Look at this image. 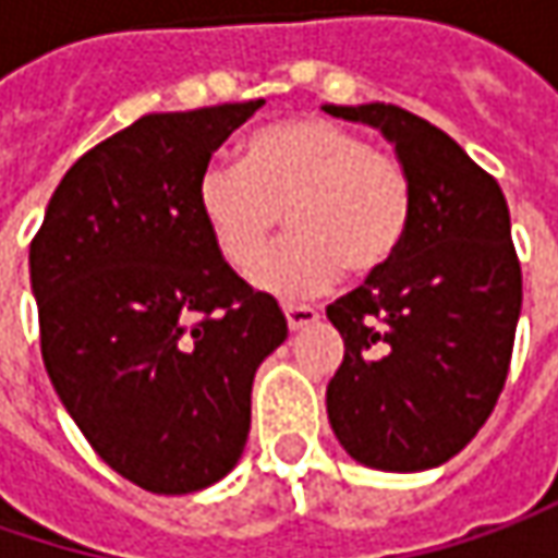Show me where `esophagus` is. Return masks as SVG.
I'll use <instances>...</instances> for the list:
<instances>
[{
  "mask_svg": "<svg viewBox=\"0 0 558 558\" xmlns=\"http://www.w3.org/2000/svg\"><path fill=\"white\" fill-rule=\"evenodd\" d=\"M283 315H287V325H290V330H303V327L315 325V322L322 318V312H318L315 305H296V303L283 305Z\"/></svg>",
  "mask_w": 558,
  "mask_h": 558,
  "instance_id": "1",
  "label": "esophagus"
}]
</instances>
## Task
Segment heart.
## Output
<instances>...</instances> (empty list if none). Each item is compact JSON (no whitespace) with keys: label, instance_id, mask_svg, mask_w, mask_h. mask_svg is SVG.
<instances>
[{"label":"heart","instance_id":"obj_1","mask_svg":"<svg viewBox=\"0 0 558 558\" xmlns=\"http://www.w3.org/2000/svg\"><path fill=\"white\" fill-rule=\"evenodd\" d=\"M196 206L221 258L246 271L288 211L294 236L255 263L275 296H312L340 278L377 275L400 253L412 183L400 158L327 118H293L250 136L243 161H211Z\"/></svg>","mask_w":558,"mask_h":558}]
</instances>
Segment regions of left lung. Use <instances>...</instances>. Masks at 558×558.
<instances>
[{
	"mask_svg": "<svg viewBox=\"0 0 558 558\" xmlns=\"http://www.w3.org/2000/svg\"><path fill=\"white\" fill-rule=\"evenodd\" d=\"M397 146L412 183L400 253L327 305L343 362L327 418L355 462L380 472L444 465L481 430L512 362L521 265L499 183L430 121L387 102L325 106Z\"/></svg>",
	"mask_w": 558,
	"mask_h": 558,
	"instance_id": "1",
	"label": "left lung"
}]
</instances>
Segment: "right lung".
Wrapping results in <instances>:
<instances>
[{
  "label": "right lung",
  "instance_id": "add662e5",
  "mask_svg": "<svg viewBox=\"0 0 558 558\" xmlns=\"http://www.w3.org/2000/svg\"><path fill=\"white\" fill-rule=\"evenodd\" d=\"M262 106L143 114L68 168L31 243L49 380L99 459L149 494L231 472L255 368L287 340L196 206L211 153Z\"/></svg>",
  "mask_w": 558,
  "mask_h": 558
}]
</instances>
